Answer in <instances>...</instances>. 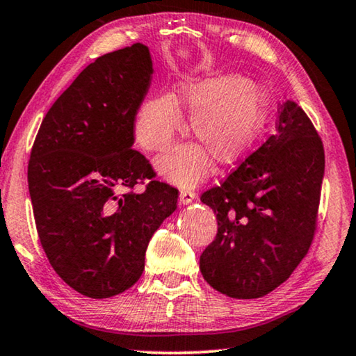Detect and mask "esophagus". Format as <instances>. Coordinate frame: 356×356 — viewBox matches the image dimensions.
Wrapping results in <instances>:
<instances>
[{"label": "esophagus", "instance_id": "1", "mask_svg": "<svg viewBox=\"0 0 356 356\" xmlns=\"http://www.w3.org/2000/svg\"><path fill=\"white\" fill-rule=\"evenodd\" d=\"M195 198H196V195H195L193 190H185V188L180 190V193H179L180 204L187 206V204H190V203H193Z\"/></svg>", "mask_w": 356, "mask_h": 356}]
</instances>
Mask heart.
I'll use <instances>...</instances> for the list:
<instances>
[{
	"instance_id": "b5f03b06",
	"label": "heart",
	"mask_w": 356,
	"mask_h": 356,
	"mask_svg": "<svg viewBox=\"0 0 356 356\" xmlns=\"http://www.w3.org/2000/svg\"><path fill=\"white\" fill-rule=\"evenodd\" d=\"M180 108L193 110L190 129L204 147L180 145L156 168L168 180L188 187L208 171L209 155L220 164L246 155L268 121L270 94L262 84L232 73L184 78L172 95L156 94L140 104L134 120L137 142L148 152L166 150L182 129Z\"/></svg>"
}]
</instances>
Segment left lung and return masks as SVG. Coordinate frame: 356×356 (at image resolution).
Segmentation results:
<instances>
[{
    "label": "left lung",
    "mask_w": 356,
    "mask_h": 356,
    "mask_svg": "<svg viewBox=\"0 0 356 356\" xmlns=\"http://www.w3.org/2000/svg\"><path fill=\"white\" fill-rule=\"evenodd\" d=\"M323 177L321 139L288 100L277 134L201 195L217 219L214 241L200 257L203 278L233 299H257L284 283L314 240Z\"/></svg>",
    "instance_id": "obj_1"
}]
</instances>
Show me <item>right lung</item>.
<instances>
[{
	"label": "right lung",
	"instance_id": "obj_1",
	"mask_svg": "<svg viewBox=\"0 0 356 356\" xmlns=\"http://www.w3.org/2000/svg\"><path fill=\"white\" fill-rule=\"evenodd\" d=\"M153 75L147 46L89 63L52 104L29 163L36 230L56 273L92 299L124 293L140 278L145 251L177 208V190L153 180L136 152L134 120ZM150 178L144 194L128 193Z\"/></svg>",
	"mask_w": 356,
	"mask_h": 356
}]
</instances>
